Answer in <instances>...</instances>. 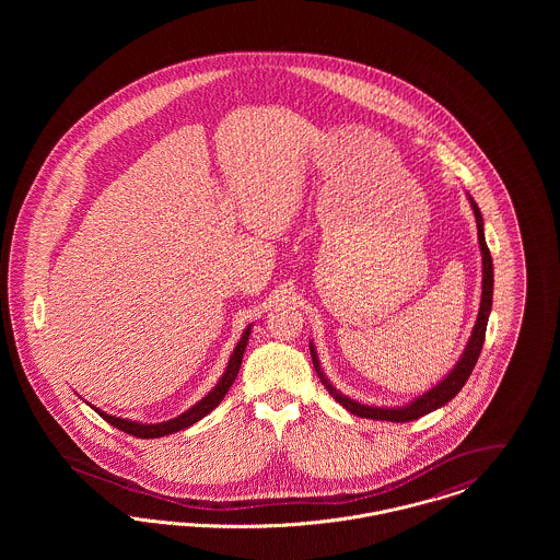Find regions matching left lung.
<instances>
[{
  "label": "left lung",
  "mask_w": 560,
  "mask_h": 560,
  "mask_svg": "<svg viewBox=\"0 0 560 560\" xmlns=\"http://www.w3.org/2000/svg\"><path fill=\"white\" fill-rule=\"evenodd\" d=\"M468 199H470L472 212H475V218H477V229H479L480 256H482V293H480L479 317H477V325L472 329V336L468 340V347L464 348L462 359L457 361V365L453 368L452 373L445 380H441L434 388H430L422 397L411 400L405 407H397V409H393V407H370V405L348 399L347 395H342L340 390H336L331 386V382L320 372L317 350L311 345V357H313L315 372L319 373L320 384L329 390V395L334 399L338 400L342 407H347V411H350L352 416H361V418H370V420H384V422H411V420H418V418L427 416L430 411L443 407L447 400H452L462 390V386L468 382L470 373L475 370V365L479 361L480 350H482V342H485L487 319H489V313H491L493 262H491V254H489L485 233H482V215H480L479 206L475 203V199L470 195H468Z\"/></svg>",
  "instance_id": "8db88e82"
}]
</instances>
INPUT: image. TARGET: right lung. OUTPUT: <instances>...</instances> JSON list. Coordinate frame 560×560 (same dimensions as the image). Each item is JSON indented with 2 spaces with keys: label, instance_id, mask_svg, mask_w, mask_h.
I'll return each instance as SVG.
<instances>
[{
  "label": "right lung",
  "instance_id": "right-lung-1",
  "mask_svg": "<svg viewBox=\"0 0 560 560\" xmlns=\"http://www.w3.org/2000/svg\"><path fill=\"white\" fill-rule=\"evenodd\" d=\"M249 331H252V325L243 331L237 347H235L233 354H231L226 372L220 377V382L213 386L212 393H208V397H203L197 405H192L183 416H178L174 420H167V422H161V424H138V422H130V420H121V418L108 416V413L96 409V407H94V411H98V416L103 420H107L110 427L119 428V430H124V432H128L132 436H138V439H160V436H165V434H172V432H178V430L192 427L195 422H199L201 418H206L212 409H215L218 402L224 399V395L233 386V382H235V377L240 373L241 359H243V352H245L247 340H249Z\"/></svg>",
  "mask_w": 560,
  "mask_h": 560
}]
</instances>
